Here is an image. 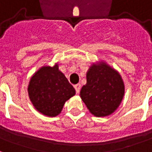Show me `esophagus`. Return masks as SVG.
I'll list each match as a JSON object with an SVG mask.
<instances>
[{"mask_svg": "<svg viewBox=\"0 0 152 152\" xmlns=\"http://www.w3.org/2000/svg\"><path fill=\"white\" fill-rule=\"evenodd\" d=\"M74 88L76 89V94H79L80 93V88H81V85L80 83H77L76 85H74Z\"/></svg>", "mask_w": 152, "mask_h": 152, "instance_id": "34e87169", "label": "esophagus"}]
</instances>
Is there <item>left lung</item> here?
<instances>
[{
  "instance_id": "1",
  "label": "left lung",
  "mask_w": 152,
  "mask_h": 152,
  "mask_svg": "<svg viewBox=\"0 0 152 152\" xmlns=\"http://www.w3.org/2000/svg\"><path fill=\"white\" fill-rule=\"evenodd\" d=\"M87 83L81 88V99L95 117L112 114L125 95V84L120 73L106 62L93 63L87 72Z\"/></svg>"
}]
</instances>
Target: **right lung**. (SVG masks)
<instances>
[{"instance_id":"add662e5","label":"right lung","mask_w":152,"mask_h":152,"mask_svg":"<svg viewBox=\"0 0 152 152\" xmlns=\"http://www.w3.org/2000/svg\"><path fill=\"white\" fill-rule=\"evenodd\" d=\"M27 91L34 108L47 117L60 114L65 102L76 94L72 85L59 70L57 63L52 67H41L34 72Z\"/></svg>"}]
</instances>
